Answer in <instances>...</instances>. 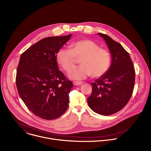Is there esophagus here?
Returning a JSON list of instances; mask_svg holds the SVG:
<instances>
[{
  "instance_id": "34e87169",
  "label": "esophagus",
  "mask_w": 151,
  "mask_h": 151,
  "mask_svg": "<svg viewBox=\"0 0 151 151\" xmlns=\"http://www.w3.org/2000/svg\"><path fill=\"white\" fill-rule=\"evenodd\" d=\"M83 83V82H79V81H74L73 82V84L74 85H82V83Z\"/></svg>"
}]
</instances>
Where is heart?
<instances>
[{
  "instance_id": "b5f03b06",
  "label": "heart",
  "mask_w": 151,
  "mask_h": 151,
  "mask_svg": "<svg viewBox=\"0 0 151 151\" xmlns=\"http://www.w3.org/2000/svg\"><path fill=\"white\" fill-rule=\"evenodd\" d=\"M70 50L62 49L58 51L56 60L59 66L68 72L75 65L77 60L81 66L70 70L69 77L72 79H82L91 75L99 78L105 74L111 66V55L106 49L90 39L73 42Z\"/></svg>"
}]
</instances>
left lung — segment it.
Masks as SVG:
<instances>
[{"instance_id": "8db88e82", "label": "left lung", "mask_w": 151, "mask_h": 151, "mask_svg": "<svg viewBox=\"0 0 151 151\" xmlns=\"http://www.w3.org/2000/svg\"><path fill=\"white\" fill-rule=\"evenodd\" d=\"M98 34L106 41L112 61L107 72L91 83L92 93L87 101L94 112L107 116L122 109L130 100L135 69L130 55L119 43L105 34Z\"/></svg>"}]
</instances>
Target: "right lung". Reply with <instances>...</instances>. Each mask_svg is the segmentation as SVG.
Returning a JSON list of instances; mask_svg holds the SVG:
<instances>
[{
    "label": "right lung",
    "mask_w": 151,
    "mask_h": 151,
    "mask_svg": "<svg viewBox=\"0 0 151 151\" xmlns=\"http://www.w3.org/2000/svg\"><path fill=\"white\" fill-rule=\"evenodd\" d=\"M71 35L42 39L20 57L16 75L18 94L28 109L42 119H56L68 108L73 83L58 69L56 55Z\"/></svg>",
    "instance_id": "1"
}]
</instances>
